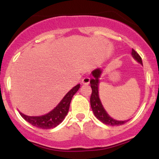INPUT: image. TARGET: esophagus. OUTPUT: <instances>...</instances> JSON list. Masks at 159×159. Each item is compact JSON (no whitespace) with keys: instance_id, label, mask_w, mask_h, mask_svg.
<instances>
[{"instance_id":"obj_1","label":"esophagus","mask_w":159,"mask_h":159,"mask_svg":"<svg viewBox=\"0 0 159 159\" xmlns=\"http://www.w3.org/2000/svg\"><path fill=\"white\" fill-rule=\"evenodd\" d=\"M81 83L83 84H89L90 83V78H89V77H84L82 79V81H81Z\"/></svg>"}]
</instances>
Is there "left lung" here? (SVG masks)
Masks as SVG:
<instances>
[{
  "instance_id": "8db88e82",
  "label": "left lung",
  "mask_w": 159,
  "mask_h": 159,
  "mask_svg": "<svg viewBox=\"0 0 159 159\" xmlns=\"http://www.w3.org/2000/svg\"><path fill=\"white\" fill-rule=\"evenodd\" d=\"M131 54H132L133 57H134L138 62H139V63L142 65V57H140V55H139L134 49H132ZM101 74H102V70L99 69V68L93 70L92 78L90 80L91 88V90H92L91 98H90L91 109H92L96 118H97L99 121L103 122L104 124L112 126L124 125L125 123L127 122L129 120H127V121H117V120L113 119V118H111L109 115H108V113L105 111L103 106H102V103H101V101L100 99H99L98 96V81L99 78H100L101 76Z\"/></svg>"
}]
</instances>
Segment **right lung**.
Returning <instances> with one entry per match:
<instances>
[{
	"mask_svg": "<svg viewBox=\"0 0 159 159\" xmlns=\"http://www.w3.org/2000/svg\"><path fill=\"white\" fill-rule=\"evenodd\" d=\"M79 88L80 84H77L70 91H68L66 95L61 101L58 105L47 115H42V116L33 117L24 115L21 112H20V115L25 121H27L35 127L42 129H53L61 124L65 119V116L69 110L70 103L72 97L78 91Z\"/></svg>",
	"mask_w": 159,
	"mask_h": 159,
	"instance_id": "1",
	"label": "right lung"
}]
</instances>
